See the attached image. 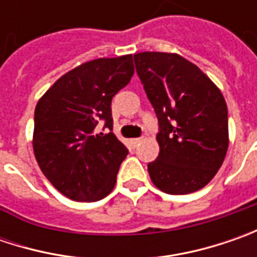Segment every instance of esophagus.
Segmentation results:
<instances>
[{
	"label": "esophagus",
	"instance_id": "obj_1",
	"mask_svg": "<svg viewBox=\"0 0 257 257\" xmlns=\"http://www.w3.org/2000/svg\"><path fill=\"white\" fill-rule=\"evenodd\" d=\"M130 143H132L133 147H137L139 144L142 143V139H132V140H130Z\"/></svg>",
	"mask_w": 257,
	"mask_h": 257
}]
</instances>
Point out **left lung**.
<instances>
[{"label": "left lung", "mask_w": 257, "mask_h": 257, "mask_svg": "<svg viewBox=\"0 0 257 257\" xmlns=\"http://www.w3.org/2000/svg\"><path fill=\"white\" fill-rule=\"evenodd\" d=\"M134 63L160 128V153L147 166L152 182L169 194L200 190L220 169L229 147L223 94L182 55L146 51L134 54Z\"/></svg>", "instance_id": "left-lung-1"}]
</instances>
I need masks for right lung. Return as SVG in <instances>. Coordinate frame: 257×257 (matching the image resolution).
I'll list each match as a JSON object with an SVG mask.
<instances>
[{"mask_svg": "<svg viewBox=\"0 0 257 257\" xmlns=\"http://www.w3.org/2000/svg\"><path fill=\"white\" fill-rule=\"evenodd\" d=\"M133 55L97 58L60 77L38 100L33 147L41 172L75 202H97L115 186L128 150L114 133L111 100L130 83Z\"/></svg>", "mask_w": 257, "mask_h": 257, "instance_id": "1", "label": "right lung"}]
</instances>
